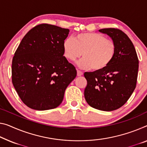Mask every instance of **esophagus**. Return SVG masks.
Here are the masks:
<instances>
[{
	"label": "esophagus",
	"instance_id": "34e87169",
	"mask_svg": "<svg viewBox=\"0 0 147 147\" xmlns=\"http://www.w3.org/2000/svg\"><path fill=\"white\" fill-rule=\"evenodd\" d=\"M83 75V72L82 71H80V70H77V76H81Z\"/></svg>",
	"mask_w": 147,
	"mask_h": 147
}]
</instances>
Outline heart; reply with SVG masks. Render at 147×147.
<instances>
[{
  "instance_id": "1",
  "label": "heart",
  "mask_w": 147,
  "mask_h": 147,
  "mask_svg": "<svg viewBox=\"0 0 147 147\" xmlns=\"http://www.w3.org/2000/svg\"><path fill=\"white\" fill-rule=\"evenodd\" d=\"M63 54L69 61L83 58L78 62L81 69L100 71L114 58L116 45L112 39L97 33H81L63 42Z\"/></svg>"
}]
</instances>
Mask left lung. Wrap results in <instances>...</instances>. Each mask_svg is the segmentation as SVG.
Masks as SVG:
<instances>
[{
  "label": "left lung",
  "mask_w": 147,
  "mask_h": 147,
  "mask_svg": "<svg viewBox=\"0 0 147 147\" xmlns=\"http://www.w3.org/2000/svg\"><path fill=\"white\" fill-rule=\"evenodd\" d=\"M116 45V53L105 69L85 72L87 81L85 98L91 107L112 111L127 102L136 87L139 60L134 44L122 31L114 28L99 29Z\"/></svg>",
  "instance_id": "1"
}]
</instances>
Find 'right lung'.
<instances>
[{"label":"right lung","mask_w":147,"mask_h":147,"mask_svg":"<svg viewBox=\"0 0 147 147\" xmlns=\"http://www.w3.org/2000/svg\"><path fill=\"white\" fill-rule=\"evenodd\" d=\"M69 32L53 25H38L18 47L12 59V81L22 102L30 108L58 107L76 77L75 67L63 54V42Z\"/></svg>","instance_id":"right-lung-1"}]
</instances>
